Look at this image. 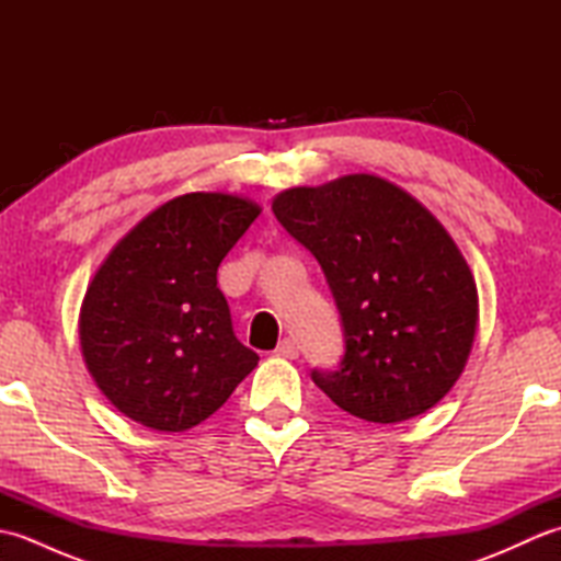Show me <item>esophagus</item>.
Wrapping results in <instances>:
<instances>
[{"label": "esophagus", "mask_w": 561, "mask_h": 561, "mask_svg": "<svg viewBox=\"0 0 561 561\" xmlns=\"http://www.w3.org/2000/svg\"><path fill=\"white\" fill-rule=\"evenodd\" d=\"M274 354L282 356V359H296V356H299V344L294 340H282L279 347L274 350Z\"/></svg>", "instance_id": "1"}]
</instances>
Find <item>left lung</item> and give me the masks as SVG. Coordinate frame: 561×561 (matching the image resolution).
<instances>
[{
  "label": "left lung",
  "mask_w": 561,
  "mask_h": 561,
  "mask_svg": "<svg viewBox=\"0 0 561 561\" xmlns=\"http://www.w3.org/2000/svg\"><path fill=\"white\" fill-rule=\"evenodd\" d=\"M277 221L325 272L344 356L313 383L359 420L396 424L456 386L478 330V284L422 202L371 173L284 190Z\"/></svg>",
  "instance_id": "left-lung-1"
}]
</instances>
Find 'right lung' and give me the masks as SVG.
Returning a JSON list of instances; mask_svg holds the SVG:
<instances>
[{
	"instance_id": "right-lung-1",
	"label": "right lung",
	"mask_w": 561,
	"mask_h": 561,
	"mask_svg": "<svg viewBox=\"0 0 561 561\" xmlns=\"http://www.w3.org/2000/svg\"><path fill=\"white\" fill-rule=\"evenodd\" d=\"M253 199L187 193L141 219L83 296L81 354L117 412L157 432H187L229 400L260 356L233 335L217 270Z\"/></svg>"
}]
</instances>
